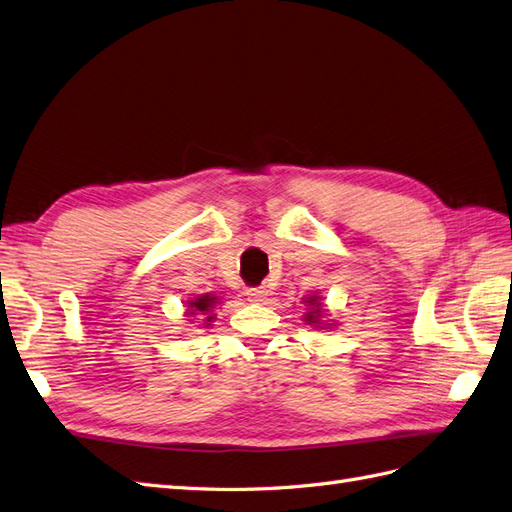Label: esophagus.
<instances>
[{
    "label": "esophagus",
    "mask_w": 512,
    "mask_h": 512,
    "mask_svg": "<svg viewBox=\"0 0 512 512\" xmlns=\"http://www.w3.org/2000/svg\"><path fill=\"white\" fill-rule=\"evenodd\" d=\"M248 302L253 304H264L268 300V289L266 287H255V289H248L246 291Z\"/></svg>",
    "instance_id": "34e87169"
}]
</instances>
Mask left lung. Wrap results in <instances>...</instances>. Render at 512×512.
Masks as SVG:
<instances>
[{
    "mask_svg": "<svg viewBox=\"0 0 512 512\" xmlns=\"http://www.w3.org/2000/svg\"><path fill=\"white\" fill-rule=\"evenodd\" d=\"M302 304L306 306V313L302 315V321L313 330H332L337 328V319H330V313L324 306V298L317 294H306L302 298Z\"/></svg>",
    "mask_w": 512,
    "mask_h": 512,
    "instance_id": "8db88e82",
    "label": "left lung"
}]
</instances>
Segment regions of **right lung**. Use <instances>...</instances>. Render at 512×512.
Returning a JSON list of instances; mask_svg holds the SVG:
<instances>
[{
    "mask_svg": "<svg viewBox=\"0 0 512 512\" xmlns=\"http://www.w3.org/2000/svg\"><path fill=\"white\" fill-rule=\"evenodd\" d=\"M223 304L221 296L216 294H199L193 296L191 300H186V317H197L199 319V326L203 328H210L212 321L216 319V306ZM193 321V319H188Z\"/></svg>",
    "mask_w": 512,
    "mask_h": 512,
    "instance_id": "add662e5",
    "label": "right lung"
}]
</instances>
